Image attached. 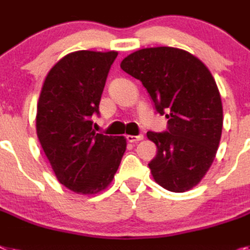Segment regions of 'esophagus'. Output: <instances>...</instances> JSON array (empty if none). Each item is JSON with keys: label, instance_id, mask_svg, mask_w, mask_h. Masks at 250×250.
Segmentation results:
<instances>
[{"label": "esophagus", "instance_id": "34e87169", "mask_svg": "<svg viewBox=\"0 0 250 250\" xmlns=\"http://www.w3.org/2000/svg\"><path fill=\"white\" fill-rule=\"evenodd\" d=\"M125 138H127V141L133 144V142H138V141H141V140H144V135H138V136L127 135L125 136Z\"/></svg>", "mask_w": 250, "mask_h": 250}]
</instances>
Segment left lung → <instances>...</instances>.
I'll list each match as a JSON object with an SVG mask.
<instances>
[{
	"mask_svg": "<svg viewBox=\"0 0 250 250\" xmlns=\"http://www.w3.org/2000/svg\"><path fill=\"white\" fill-rule=\"evenodd\" d=\"M140 80L155 108L169 118L167 132H147L157 147L152 178L170 192L192 189L215 160L222 132V103L212 73L196 56L173 47L144 48L121 62Z\"/></svg>",
	"mask_w": 250,
	"mask_h": 250,
	"instance_id": "obj_1",
	"label": "left lung"
}]
</instances>
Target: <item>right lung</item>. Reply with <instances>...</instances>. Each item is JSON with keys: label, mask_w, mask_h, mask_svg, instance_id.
<instances>
[{"label": "right lung", "mask_w": 250, "mask_h": 250, "mask_svg": "<svg viewBox=\"0 0 250 250\" xmlns=\"http://www.w3.org/2000/svg\"><path fill=\"white\" fill-rule=\"evenodd\" d=\"M118 52L77 50L61 58L45 76L37 105L38 140L61 184L96 194L112 183L127 147L123 136L93 131L99 103Z\"/></svg>", "instance_id": "obj_1"}]
</instances>
